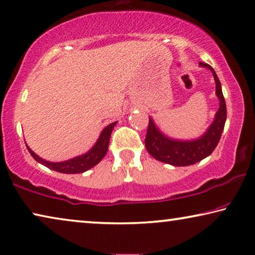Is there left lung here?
<instances>
[{
    "label": "left lung",
    "instance_id": "obj_1",
    "mask_svg": "<svg viewBox=\"0 0 255 255\" xmlns=\"http://www.w3.org/2000/svg\"><path fill=\"white\" fill-rule=\"evenodd\" d=\"M201 67H206L213 73L215 81V94L220 101L215 118L204 135L196 139H174L166 136L155 126L152 118H149V127L145 136V147L149 153L157 160L172 166H190L196 164L210 155L215 150L227 119V106L222 94L221 82L215 71L205 63H199Z\"/></svg>",
    "mask_w": 255,
    "mask_h": 255
}]
</instances>
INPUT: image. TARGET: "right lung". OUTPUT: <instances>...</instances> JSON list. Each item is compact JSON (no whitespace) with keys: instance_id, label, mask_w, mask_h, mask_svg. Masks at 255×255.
I'll use <instances>...</instances> for the list:
<instances>
[{"instance_id":"right-lung-1","label":"right lung","mask_w":255,"mask_h":255,"mask_svg":"<svg viewBox=\"0 0 255 255\" xmlns=\"http://www.w3.org/2000/svg\"><path fill=\"white\" fill-rule=\"evenodd\" d=\"M116 125H117V121L116 123L110 124L109 126H106L103 130H102L97 142L94 144V146L91 147L88 152H86L85 154L78 155V157L75 158L68 159V160H65V161H60V162L47 161L41 157H39L35 152L30 150L27 144H26V146H27V150L29 151L30 155H32L37 162H40V164H42L43 166L48 167V168L56 170V172H59V173H64V174L83 173L86 172V170L93 168L94 166H96L98 162L105 157L106 152H108V149H109L111 132Z\"/></svg>"}]
</instances>
